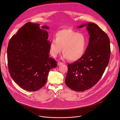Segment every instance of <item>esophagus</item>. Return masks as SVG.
<instances>
[{
  "mask_svg": "<svg viewBox=\"0 0 120 120\" xmlns=\"http://www.w3.org/2000/svg\"><path fill=\"white\" fill-rule=\"evenodd\" d=\"M62 64H63V63L62 62H58V63H57L58 66H60V65H62Z\"/></svg>",
  "mask_w": 120,
  "mask_h": 120,
  "instance_id": "34e87169",
  "label": "esophagus"
}]
</instances>
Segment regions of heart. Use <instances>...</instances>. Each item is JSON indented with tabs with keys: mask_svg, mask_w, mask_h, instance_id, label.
Returning a JSON list of instances; mask_svg holds the SVG:
<instances>
[{
	"mask_svg": "<svg viewBox=\"0 0 120 120\" xmlns=\"http://www.w3.org/2000/svg\"><path fill=\"white\" fill-rule=\"evenodd\" d=\"M87 47L86 36L71 29H63L55 34L49 43V52L56 57L62 51L63 58L76 61L82 57Z\"/></svg>",
	"mask_w": 120,
	"mask_h": 120,
	"instance_id": "b5f03b06",
	"label": "heart"
}]
</instances>
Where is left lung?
<instances>
[{"label": "left lung", "mask_w": 120, "mask_h": 120, "mask_svg": "<svg viewBox=\"0 0 120 120\" xmlns=\"http://www.w3.org/2000/svg\"><path fill=\"white\" fill-rule=\"evenodd\" d=\"M86 26L89 43L82 57L68 64L66 85L71 90L84 91L90 89L102 77L109 61V37L95 23L89 22L78 26Z\"/></svg>", "instance_id": "1"}]
</instances>
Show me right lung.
<instances>
[{
    "mask_svg": "<svg viewBox=\"0 0 120 120\" xmlns=\"http://www.w3.org/2000/svg\"><path fill=\"white\" fill-rule=\"evenodd\" d=\"M47 26L28 22L11 37L7 49L10 74L15 82L29 91L39 90L46 84L50 69L57 67L49 57Z\"/></svg>",
    "mask_w": 120,
    "mask_h": 120,
    "instance_id": "add662e5",
    "label": "right lung"
}]
</instances>
